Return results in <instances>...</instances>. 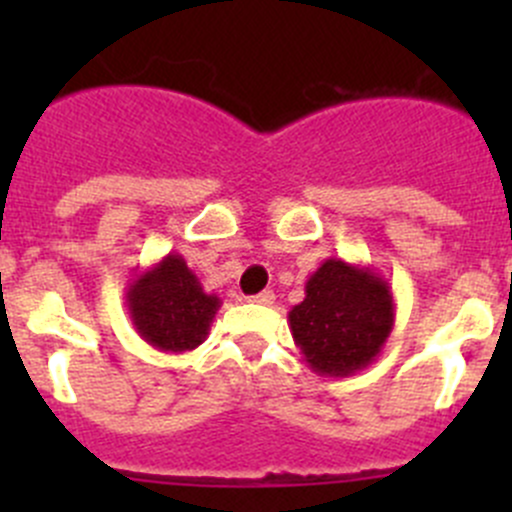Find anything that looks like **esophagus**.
Masks as SVG:
<instances>
[{
    "mask_svg": "<svg viewBox=\"0 0 512 512\" xmlns=\"http://www.w3.org/2000/svg\"><path fill=\"white\" fill-rule=\"evenodd\" d=\"M250 302H255V304H272L275 302V292H272V289H265V292H260V294H252L250 297Z\"/></svg>",
    "mask_w": 512,
    "mask_h": 512,
    "instance_id": "obj_1",
    "label": "esophagus"
}]
</instances>
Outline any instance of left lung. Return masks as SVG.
<instances>
[{
    "label": "left lung",
    "instance_id": "1",
    "mask_svg": "<svg viewBox=\"0 0 512 512\" xmlns=\"http://www.w3.org/2000/svg\"><path fill=\"white\" fill-rule=\"evenodd\" d=\"M389 282L366 265L329 257L289 309V329L309 369L319 376H352L374 364L394 329Z\"/></svg>",
    "mask_w": 512,
    "mask_h": 512
}]
</instances>
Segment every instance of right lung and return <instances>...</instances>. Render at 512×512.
Here are the masks:
<instances>
[{
  "label": "right lung",
  "instance_id": "add662e5",
  "mask_svg": "<svg viewBox=\"0 0 512 512\" xmlns=\"http://www.w3.org/2000/svg\"><path fill=\"white\" fill-rule=\"evenodd\" d=\"M220 304L218 294L205 292L178 252H168L153 267L133 275L126 289L128 317L136 332L153 349L170 354L200 347Z\"/></svg>",
  "mask_w": 512,
  "mask_h": 512
}]
</instances>
